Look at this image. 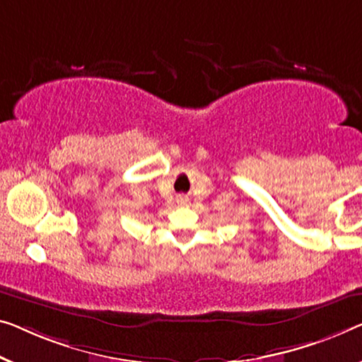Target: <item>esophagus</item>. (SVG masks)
Wrapping results in <instances>:
<instances>
[{
  "instance_id": "1",
  "label": "esophagus",
  "mask_w": 362,
  "mask_h": 362,
  "mask_svg": "<svg viewBox=\"0 0 362 362\" xmlns=\"http://www.w3.org/2000/svg\"><path fill=\"white\" fill-rule=\"evenodd\" d=\"M179 199H180V202H187V198H183V197H180Z\"/></svg>"
}]
</instances>
